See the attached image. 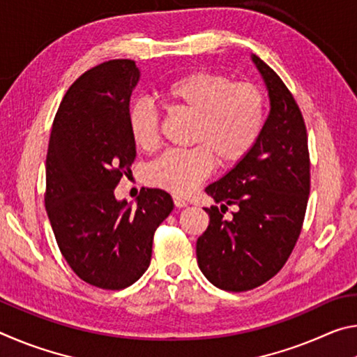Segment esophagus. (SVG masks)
I'll return each mask as SVG.
<instances>
[{
	"label": "esophagus",
	"instance_id": "obj_1",
	"mask_svg": "<svg viewBox=\"0 0 357 357\" xmlns=\"http://www.w3.org/2000/svg\"><path fill=\"white\" fill-rule=\"evenodd\" d=\"M173 202H174V206H176V208H185L187 204H189L184 200V198H181V197H173Z\"/></svg>",
	"mask_w": 357,
	"mask_h": 357
}]
</instances>
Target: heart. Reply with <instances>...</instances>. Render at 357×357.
Here are the masks:
<instances>
[{
	"instance_id": "b5f03b06",
	"label": "heart",
	"mask_w": 357,
	"mask_h": 357,
	"mask_svg": "<svg viewBox=\"0 0 357 357\" xmlns=\"http://www.w3.org/2000/svg\"><path fill=\"white\" fill-rule=\"evenodd\" d=\"M168 105L195 116L187 151H168L148 167L151 185L185 195L209 176L214 159L222 167L239 164L257 143L264 124V96L252 83H233L214 72L195 70L174 78L160 91ZM135 146L151 151L159 142V116L146 102L129 110Z\"/></svg>"
}]
</instances>
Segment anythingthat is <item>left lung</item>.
<instances>
[{
  "label": "left lung",
  "instance_id": "1",
  "mask_svg": "<svg viewBox=\"0 0 357 357\" xmlns=\"http://www.w3.org/2000/svg\"><path fill=\"white\" fill-rule=\"evenodd\" d=\"M268 89L269 114L250 153L204 192L209 225L197 241V261L220 289L247 291L279 273L293 252L310 192L304 119L280 77L252 55ZM237 206L227 221L222 213Z\"/></svg>",
  "mask_w": 357,
  "mask_h": 357
}]
</instances>
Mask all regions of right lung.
Segmentation results:
<instances>
[{"label":"right lung","instance_id":"obj_1","mask_svg":"<svg viewBox=\"0 0 357 357\" xmlns=\"http://www.w3.org/2000/svg\"><path fill=\"white\" fill-rule=\"evenodd\" d=\"M138 80L130 59L84 72L66 93L48 143L45 209L58 247L82 280L104 289L144 274L155 228L174 206L162 189H143L135 206L114 197L137 155L129 104Z\"/></svg>","mask_w":357,"mask_h":357}]
</instances>
